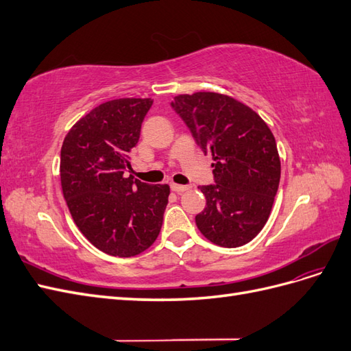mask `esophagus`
<instances>
[{
	"label": "esophagus",
	"instance_id": "esophagus-1",
	"mask_svg": "<svg viewBox=\"0 0 351 351\" xmlns=\"http://www.w3.org/2000/svg\"><path fill=\"white\" fill-rule=\"evenodd\" d=\"M190 186H182V184H176V183H171V190L176 193H183L186 192V190H189Z\"/></svg>",
	"mask_w": 351,
	"mask_h": 351
}]
</instances>
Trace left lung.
Listing matches in <instances>:
<instances>
[{
    "label": "left lung",
    "instance_id": "1",
    "mask_svg": "<svg viewBox=\"0 0 351 351\" xmlns=\"http://www.w3.org/2000/svg\"><path fill=\"white\" fill-rule=\"evenodd\" d=\"M171 107L200 149L214 158V184L199 187L206 206L196 226L218 246L240 247L267 224L278 192L275 137L256 112L226 95H178Z\"/></svg>",
    "mask_w": 351,
    "mask_h": 351
}]
</instances>
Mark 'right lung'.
Here are the masks:
<instances>
[{
	"label": "right lung",
	"mask_w": 351,
	"mask_h": 351,
	"mask_svg": "<svg viewBox=\"0 0 351 351\" xmlns=\"http://www.w3.org/2000/svg\"><path fill=\"white\" fill-rule=\"evenodd\" d=\"M152 104L151 98L104 102L62 142L60 176L70 214L82 234L111 256H136L161 231L169 186L127 177Z\"/></svg>",
	"instance_id": "1"
}]
</instances>
